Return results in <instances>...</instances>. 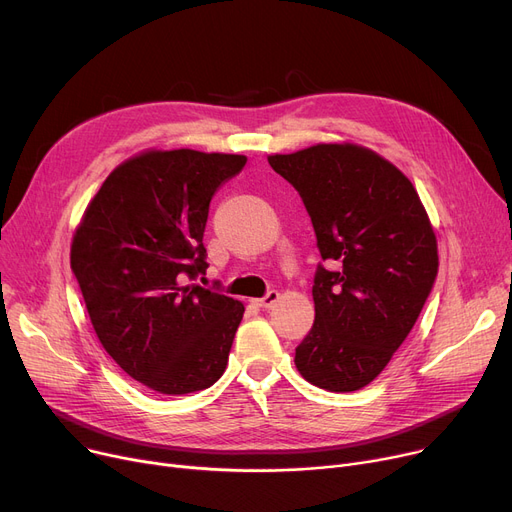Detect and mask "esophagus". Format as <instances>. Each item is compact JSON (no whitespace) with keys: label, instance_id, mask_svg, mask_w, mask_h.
<instances>
[{"label":"esophagus","instance_id":"esophagus-1","mask_svg":"<svg viewBox=\"0 0 512 512\" xmlns=\"http://www.w3.org/2000/svg\"><path fill=\"white\" fill-rule=\"evenodd\" d=\"M278 299H280V292L278 290H270L263 299H257V305L261 309H272L278 303Z\"/></svg>","mask_w":512,"mask_h":512}]
</instances>
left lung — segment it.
<instances>
[{"instance_id":"obj_1","label":"left lung","mask_w":512,"mask_h":512,"mask_svg":"<svg viewBox=\"0 0 512 512\" xmlns=\"http://www.w3.org/2000/svg\"><path fill=\"white\" fill-rule=\"evenodd\" d=\"M267 161L299 191L326 261L294 365L317 388L361 390L390 363L432 292V222L411 180L367 147L319 143Z\"/></svg>"}]
</instances>
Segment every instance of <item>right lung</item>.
I'll use <instances>...</instances> for the list:
<instances>
[{
	"instance_id": "1",
	"label": "right lung",
	"mask_w": 512,
	"mask_h": 512,
	"mask_svg": "<svg viewBox=\"0 0 512 512\" xmlns=\"http://www.w3.org/2000/svg\"><path fill=\"white\" fill-rule=\"evenodd\" d=\"M245 155L145 151L105 178L70 265L103 348L132 380L188 394L222 378L245 305L195 280L211 197Z\"/></svg>"
}]
</instances>
